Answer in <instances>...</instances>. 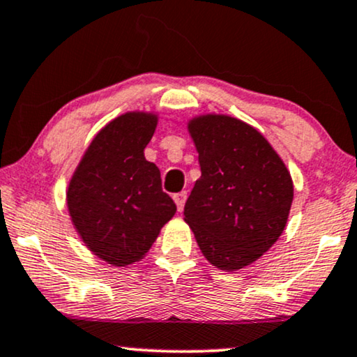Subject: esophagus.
<instances>
[{"instance_id": "1", "label": "esophagus", "mask_w": 357, "mask_h": 357, "mask_svg": "<svg viewBox=\"0 0 357 357\" xmlns=\"http://www.w3.org/2000/svg\"><path fill=\"white\" fill-rule=\"evenodd\" d=\"M173 199L176 202V207H178V211H181L184 207V202H186V199H188V192L186 191L176 192L173 196Z\"/></svg>"}]
</instances>
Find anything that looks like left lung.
<instances>
[{
	"instance_id": "left-lung-1",
	"label": "left lung",
	"mask_w": 357,
	"mask_h": 357,
	"mask_svg": "<svg viewBox=\"0 0 357 357\" xmlns=\"http://www.w3.org/2000/svg\"><path fill=\"white\" fill-rule=\"evenodd\" d=\"M201 178L184 206V222L206 260L236 272L267 252L290 215V171L267 138L245 121L202 114L188 121Z\"/></svg>"
}]
</instances>
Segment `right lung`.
<instances>
[{
	"label": "right lung",
	"mask_w": 357,
	"mask_h": 357,
	"mask_svg": "<svg viewBox=\"0 0 357 357\" xmlns=\"http://www.w3.org/2000/svg\"><path fill=\"white\" fill-rule=\"evenodd\" d=\"M156 112H125L93 137L74 169L66 201L85 247L114 267L139 261L176 206L161 189V174L145 158Z\"/></svg>",
	"instance_id": "add662e5"
}]
</instances>
